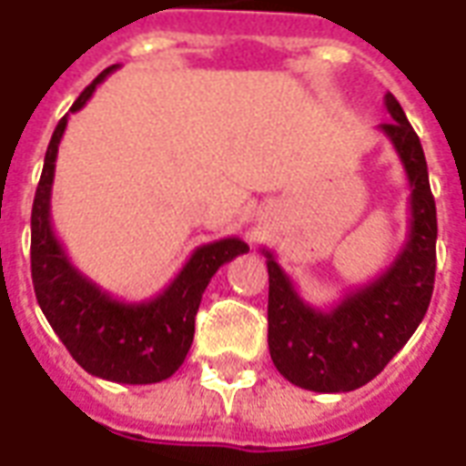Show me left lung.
Instances as JSON below:
<instances>
[{
	"instance_id": "obj_1",
	"label": "left lung",
	"mask_w": 466,
	"mask_h": 466,
	"mask_svg": "<svg viewBox=\"0 0 466 466\" xmlns=\"http://www.w3.org/2000/svg\"><path fill=\"white\" fill-rule=\"evenodd\" d=\"M393 122L379 129L396 148L410 186L408 239L371 283L350 290L328 310L305 303L268 248V351L280 376L300 389L344 393L369 383L410 339L435 286L438 212L420 138L393 95L383 97Z\"/></svg>"
}]
</instances>
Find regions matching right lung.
<instances>
[{
  "instance_id": "obj_1",
  "label": "right lung",
  "mask_w": 466,
  "mask_h": 466,
  "mask_svg": "<svg viewBox=\"0 0 466 466\" xmlns=\"http://www.w3.org/2000/svg\"><path fill=\"white\" fill-rule=\"evenodd\" d=\"M116 66L102 70L70 106L77 112ZM67 115L53 131L31 209V279L35 300L70 357L87 374L115 383H158L177 371L193 344L195 315L209 279L247 254L239 237L209 241L193 251L170 286L141 303L116 300L70 264L51 225V190Z\"/></svg>"
}]
</instances>
